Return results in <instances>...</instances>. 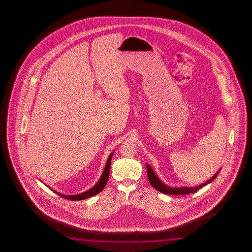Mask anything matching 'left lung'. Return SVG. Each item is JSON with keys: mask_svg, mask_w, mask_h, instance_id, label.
Masks as SVG:
<instances>
[{"mask_svg": "<svg viewBox=\"0 0 252 252\" xmlns=\"http://www.w3.org/2000/svg\"><path fill=\"white\" fill-rule=\"evenodd\" d=\"M146 167H147V173H148V180H149L150 184H152V186L154 188L156 189L157 190H158L161 193L164 194H169V195H176V196H179V195H187L189 193H195L197 191L198 189L203 188L206 186L207 184H209L210 183H212L219 175L220 170L217 171L214 176H212L209 180H207L204 184H199L197 186H194V187H170L168 185L162 183L158 176L155 174L154 169L152 168V166H150L149 164H146Z\"/></svg>", "mask_w": 252, "mask_h": 252, "instance_id": "1", "label": "left lung"}]
</instances>
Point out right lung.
Masks as SVG:
<instances>
[{
	"label": "right lung",
	"mask_w": 252,
	"mask_h": 252,
	"mask_svg": "<svg viewBox=\"0 0 252 252\" xmlns=\"http://www.w3.org/2000/svg\"><path fill=\"white\" fill-rule=\"evenodd\" d=\"M113 154H114V152L109 155V157L107 158L106 166H105L102 175H101L100 178L98 180V183L95 184L94 187H92V188L86 190V191L80 193V194H77V195H64V194H62V193L56 191L55 189H52L50 188V187H48L47 185V186L48 188L51 189L52 190L55 192V193H56L57 195H59L61 197H64V198H67V199H69V200H84V199L91 197V196H94V195H97V194H98L99 192L102 190L103 189L105 188V186H106V184H107L108 176H109V171H110V165H111V159L112 157H113ZM45 185H46V184H45Z\"/></svg>",
	"instance_id": "1"
}]
</instances>
